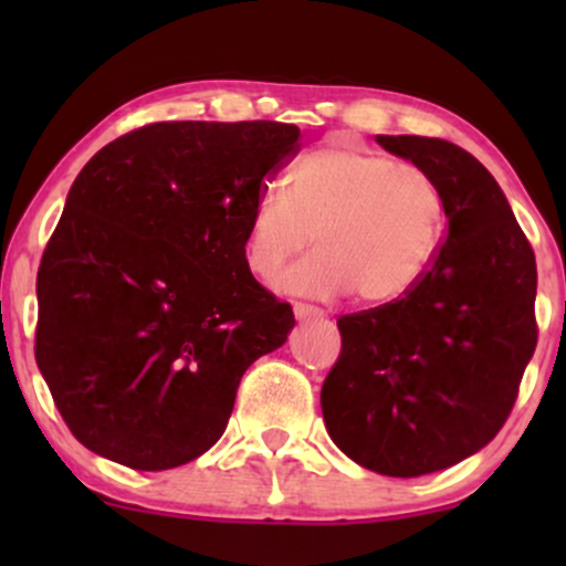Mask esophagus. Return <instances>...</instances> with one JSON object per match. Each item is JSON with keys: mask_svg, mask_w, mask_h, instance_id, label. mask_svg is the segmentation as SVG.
Here are the masks:
<instances>
[{"mask_svg": "<svg viewBox=\"0 0 566 566\" xmlns=\"http://www.w3.org/2000/svg\"><path fill=\"white\" fill-rule=\"evenodd\" d=\"M292 311H295V319H324V311L322 308H314V305L308 303H295L292 305Z\"/></svg>", "mask_w": 566, "mask_h": 566, "instance_id": "esophagus-1", "label": "esophagus"}]
</instances>
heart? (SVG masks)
I'll return each mask as SVG.
<instances>
[{"instance_id": "heart-1", "label": "heart", "mask_w": 566, "mask_h": 566, "mask_svg": "<svg viewBox=\"0 0 566 566\" xmlns=\"http://www.w3.org/2000/svg\"><path fill=\"white\" fill-rule=\"evenodd\" d=\"M444 201L412 161L354 146H324L295 161L287 193L265 188L247 226V265L271 279L314 242L282 284L311 297L354 292L359 303H396L418 287L437 255Z\"/></svg>"}]
</instances>
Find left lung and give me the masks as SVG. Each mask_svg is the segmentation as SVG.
<instances>
[{
    "label": "left lung",
    "mask_w": 566,
    "mask_h": 566,
    "mask_svg": "<svg viewBox=\"0 0 566 566\" xmlns=\"http://www.w3.org/2000/svg\"><path fill=\"white\" fill-rule=\"evenodd\" d=\"M375 140L431 175L447 237L409 295L337 319L322 415L354 463L412 479L479 452L509 420L537 346V265L476 157L441 138Z\"/></svg>",
    "instance_id": "left-lung-1"
}]
</instances>
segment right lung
<instances>
[{
  "instance_id": "right-lung-1",
  "label": "right lung",
  "mask_w": 566,
  "mask_h": 566,
  "mask_svg": "<svg viewBox=\"0 0 566 566\" xmlns=\"http://www.w3.org/2000/svg\"><path fill=\"white\" fill-rule=\"evenodd\" d=\"M282 122H157L76 175L36 274V365L87 450L167 471L223 437L247 367L287 340L290 303L247 265Z\"/></svg>"
}]
</instances>
